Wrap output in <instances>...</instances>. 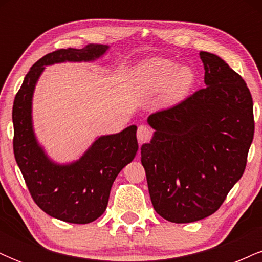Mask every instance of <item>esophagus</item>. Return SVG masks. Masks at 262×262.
Returning a JSON list of instances; mask_svg holds the SVG:
<instances>
[{
	"mask_svg": "<svg viewBox=\"0 0 262 262\" xmlns=\"http://www.w3.org/2000/svg\"><path fill=\"white\" fill-rule=\"evenodd\" d=\"M150 135H151V130L146 125H140L137 130V139L139 141V144L146 143L150 139Z\"/></svg>",
	"mask_w": 262,
	"mask_h": 262,
	"instance_id": "34e87169",
	"label": "esophagus"
}]
</instances>
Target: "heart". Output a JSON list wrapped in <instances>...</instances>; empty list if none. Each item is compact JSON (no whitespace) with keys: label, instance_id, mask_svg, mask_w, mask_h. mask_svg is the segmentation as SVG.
<instances>
[{"label":"heart","instance_id":"1","mask_svg":"<svg viewBox=\"0 0 262 262\" xmlns=\"http://www.w3.org/2000/svg\"><path fill=\"white\" fill-rule=\"evenodd\" d=\"M175 62L166 59H151L143 66V79L146 89L156 92L167 86V96L171 100L181 98L193 81V74L188 68L177 72Z\"/></svg>","mask_w":262,"mask_h":262}]
</instances>
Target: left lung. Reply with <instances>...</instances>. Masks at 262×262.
I'll use <instances>...</instances> for the list:
<instances>
[{"label":"left lung","instance_id":"8db88e82","mask_svg":"<svg viewBox=\"0 0 262 262\" xmlns=\"http://www.w3.org/2000/svg\"><path fill=\"white\" fill-rule=\"evenodd\" d=\"M200 58L207 86L152 113L154 137L141 146L152 207L179 224L221 208L244 173L254 139V103L244 79L214 54Z\"/></svg>","mask_w":262,"mask_h":262}]
</instances>
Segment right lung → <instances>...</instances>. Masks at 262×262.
Returning a JSON list of instances; mask_svg holds the SVG:
<instances>
[{
	"label": "right lung",
	"mask_w": 262,
	"mask_h": 262,
	"mask_svg": "<svg viewBox=\"0 0 262 262\" xmlns=\"http://www.w3.org/2000/svg\"><path fill=\"white\" fill-rule=\"evenodd\" d=\"M107 49L106 45L90 44L83 49L69 48L47 54L27 73L13 102V152L29 193L47 214L69 223L87 224L103 214L114 180L137 154V127L98 138L79 161L59 166L44 155L33 134V90L44 65L89 61Z\"/></svg>",
	"instance_id": "obj_1"
}]
</instances>
